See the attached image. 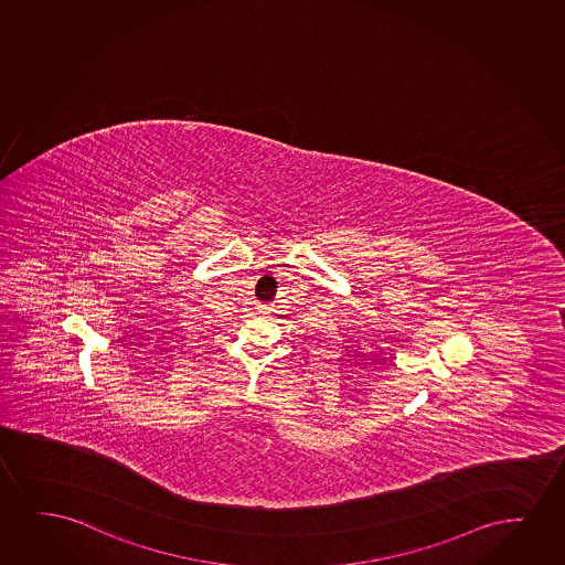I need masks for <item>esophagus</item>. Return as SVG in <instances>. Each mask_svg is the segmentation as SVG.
I'll list each match as a JSON object with an SVG mask.
<instances>
[{
    "label": "esophagus",
    "instance_id": "34e87169",
    "mask_svg": "<svg viewBox=\"0 0 565 565\" xmlns=\"http://www.w3.org/2000/svg\"><path fill=\"white\" fill-rule=\"evenodd\" d=\"M257 311H259V315H271L273 303H259Z\"/></svg>",
    "mask_w": 565,
    "mask_h": 565
}]
</instances>
